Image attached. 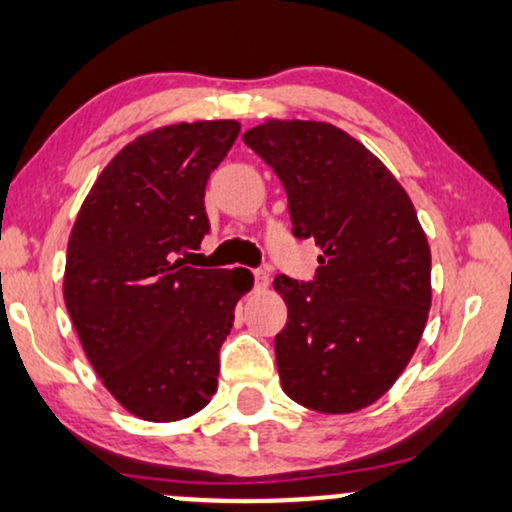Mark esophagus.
<instances>
[{"label": "esophagus", "mask_w": 512, "mask_h": 512, "mask_svg": "<svg viewBox=\"0 0 512 512\" xmlns=\"http://www.w3.org/2000/svg\"><path fill=\"white\" fill-rule=\"evenodd\" d=\"M252 274H255V286L257 288H267L269 286V271L267 269H255Z\"/></svg>", "instance_id": "obj_1"}]
</instances>
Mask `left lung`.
<instances>
[{
	"label": "left lung",
	"mask_w": 512,
	"mask_h": 512,
	"mask_svg": "<svg viewBox=\"0 0 512 512\" xmlns=\"http://www.w3.org/2000/svg\"><path fill=\"white\" fill-rule=\"evenodd\" d=\"M243 141L281 179L293 236L323 250L312 281L274 278L288 304L274 338L283 392L319 413L366 409L409 364L430 312V245L411 198L328 122L269 120Z\"/></svg>",
	"instance_id": "left-lung-1"
}]
</instances>
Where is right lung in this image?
<instances>
[{"instance_id":"1","label":"right lung","mask_w":512,"mask_h":512,"mask_svg":"<svg viewBox=\"0 0 512 512\" xmlns=\"http://www.w3.org/2000/svg\"><path fill=\"white\" fill-rule=\"evenodd\" d=\"M238 132L234 120H205L134 139L70 231L63 297L77 338L106 390L153 423L208 406L236 302L252 286L245 269L179 260L210 231L205 186Z\"/></svg>"}]
</instances>
